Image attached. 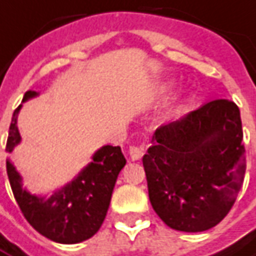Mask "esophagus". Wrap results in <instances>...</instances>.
Wrapping results in <instances>:
<instances>
[{
    "instance_id": "34e87169",
    "label": "esophagus",
    "mask_w": 256,
    "mask_h": 256,
    "mask_svg": "<svg viewBox=\"0 0 256 256\" xmlns=\"http://www.w3.org/2000/svg\"><path fill=\"white\" fill-rule=\"evenodd\" d=\"M144 146L140 144V146H130V148H128V154H130V158L133 160V161H137V160H140V158L144 156Z\"/></svg>"
}]
</instances>
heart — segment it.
I'll list each match as a JSON object with an SVG mask.
<instances>
[{
	"label": "heart",
	"mask_w": 256,
	"mask_h": 256,
	"mask_svg": "<svg viewBox=\"0 0 256 256\" xmlns=\"http://www.w3.org/2000/svg\"><path fill=\"white\" fill-rule=\"evenodd\" d=\"M168 88H171V84L162 85V88H161V92H165V91H168Z\"/></svg>",
	"instance_id": "obj_1"
}]
</instances>
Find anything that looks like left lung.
I'll list each match as a JSON object with an SVG mask.
<instances>
[{"label":"left lung","mask_w":256,"mask_h":256,"mask_svg":"<svg viewBox=\"0 0 256 256\" xmlns=\"http://www.w3.org/2000/svg\"><path fill=\"white\" fill-rule=\"evenodd\" d=\"M151 142L142 165L160 218L185 232L217 226L237 199L246 166L238 106L208 102L157 128Z\"/></svg>","instance_id":"left-lung-1"}]
</instances>
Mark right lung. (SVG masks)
I'll return each mask as SVG.
<instances>
[{"instance_id": "obj_1", "label": "right lung", "mask_w": 256, "mask_h": 256, "mask_svg": "<svg viewBox=\"0 0 256 256\" xmlns=\"http://www.w3.org/2000/svg\"><path fill=\"white\" fill-rule=\"evenodd\" d=\"M38 95L36 91H28L22 102ZM20 108L22 105L12 114L6 152H12L20 142L16 126ZM124 165L126 158L119 146H104L77 178L56 190L48 199L29 194L22 188V176L10 160H6V174L15 200L33 228L54 242L77 244L91 238L100 228L118 175Z\"/></svg>"}]
</instances>
